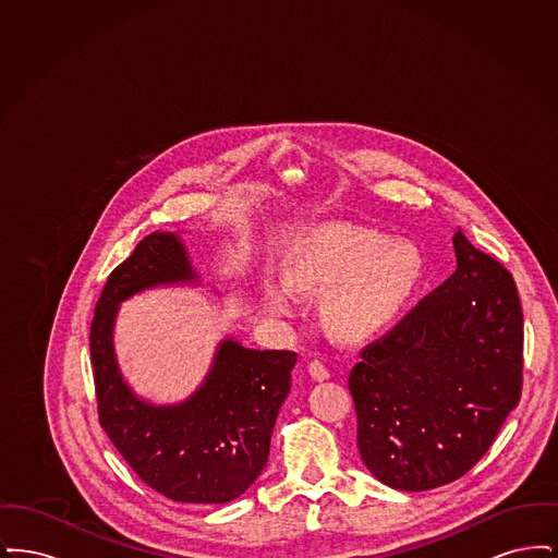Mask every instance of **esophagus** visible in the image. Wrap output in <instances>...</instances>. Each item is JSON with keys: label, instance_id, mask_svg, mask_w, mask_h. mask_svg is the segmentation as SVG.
<instances>
[{"label": "esophagus", "instance_id": "34e87169", "mask_svg": "<svg viewBox=\"0 0 558 558\" xmlns=\"http://www.w3.org/2000/svg\"><path fill=\"white\" fill-rule=\"evenodd\" d=\"M307 371H310L314 380H326V378L330 376V371H328L319 360H312L310 366H307Z\"/></svg>", "mask_w": 558, "mask_h": 558}]
</instances>
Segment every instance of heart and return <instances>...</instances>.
Returning a JSON list of instances; mask_svg holds the SVG:
<instances>
[{
	"label": "heart",
	"mask_w": 558,
	"mask_h": 558,
	"mask_svg": "<svg viewBox=\"0 0 558 558\" xmlns=\"http://www.w3.org/2000/svg\"><path fill=\"white\" fill-rule=\"evenodd\" d=\"M421 255L408 242H389L360 228H335L289 267L301 291H326L322 314L345 337H360L389 318L412 289ZM264 305L274 316H292L296 301L282 284H267Z\"/></svg>",
	"instance_id": "b5f03b06"
}]
</instances>
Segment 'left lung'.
<instances>
[{"label": "left lung", "instance_id": "8db88e82", "mask_svg": "<svg viewBox=\"0 0 558 558\" xmlns=\"http://www.w3.org/2000/svg\"><path fill=\"white\" fill-rule=\"evenodd\" d=\"M456 271L349 372L357 448L372 475L425 492L466 475L523 387V310L512 274L453 234Z\"/></svg>", "mask_w": 558, "mask_h": 558}]
</instances>
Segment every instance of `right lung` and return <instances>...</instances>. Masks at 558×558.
<instances>
[{"instance_id": "1", "label": "right lung", "mask_w": 558, "mask_h": 558, "mask_svg": "<svg viewBox=\"0 0 558 558\" xmlns=\"http://www.w3.org/2000/svg\"><path fill=\"white\" fill-rule=\"evenodd\" d=\"M173 232H153L108 276L89 328L98 421L133 473L173 502L226 505L262 475L282 401L291 393L292 351L217 347L203 385L182 403L135 398L123 380L112 326L119 303L160 284L196 282Z\"/></svg>"}]
</instances>
